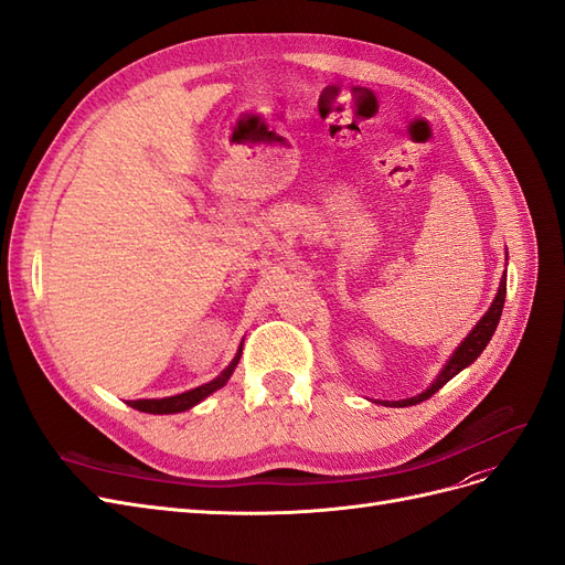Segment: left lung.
<instances>
[{
  "label": "left lung",
  "mask_w": 565,
  "mask_h": 565,
  "mask_svg": "<svg viewBox=\"0 0 565 565\" xmlns=\"http://www.w3.org/2000/svg\"><path fill=\"white\" fill-rule=\"evenodd\" d=\"M504 298H507V269H504L502 281H499L497 296H494L492 305L488 308V312L480 317V321L469 331V335H466L463 341L457 345V350L449 354V360L440 369V374L433 379V383L428 385V388L422 391L418 395H414V397H407V399H395V402H388V399L381 402L379 399L381 405L383 407H412V405H418V402H424L430 395L438 393L447 381H452L461 372V369L473 364L480 358V352L488 348L490 338H492V333H494V329L499 324V317H502V310H504Z\"/></svg>",
  "instance_id": "left-lung-1"
}]
</instances>
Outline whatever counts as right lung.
<instances>
[{"mask_svg": "<svg viewBox=\"0 0 565 565\" xmlns=\"http://www.w3.org/2000/svg\"><path fill=\"white\" fill-rule=\"evenodd\" d=\"M241 348H244V345H241ZM241 348L234 354V360L230 362V366L224 369V372L217 379L199 385V388H191L186 393L172 395V397H160V399H130V402H127V405L139 409V412H147V414H177V412H186L191 407H196L199 402H203L207 395H213L215 391H220L222 385L230 381V376L234 374V369H236V364L241 360Z\"/></svg>", "mask_w": 565, "mask_h": 565, "instance_id": "right-lung-1", "label": "right lung"}]
</instances>
